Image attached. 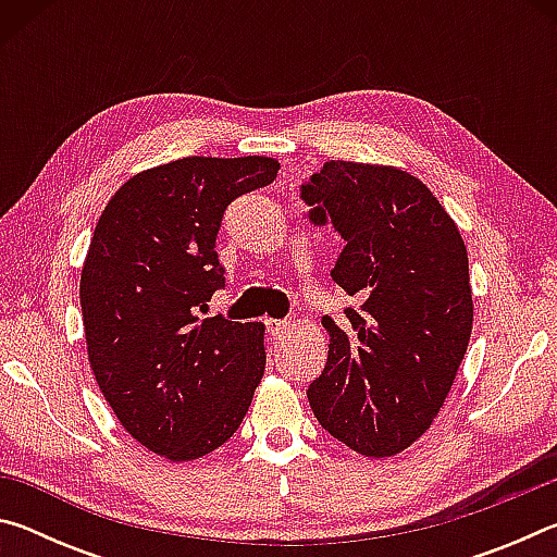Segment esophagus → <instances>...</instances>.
Masks as SVG:
<instances>
[{
  "instance_id": "34e87169",
  "label": "esophagus",
  "mask_w": 557,
  "mask_h": 557,
  "mask_svg": "<svg viewBox=\"0 0 557 557\" xmlns=\"http://www.w3.org/2000/svg\"><path fill=\"white\" fill-rule=\"evenodd\" d=\"M268 334L270 336H282L287 332V326H289V322L287 319H268Z\"/></svg>"
}]
</instances>
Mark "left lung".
Instances as JSON below:
<instances>
[{
  "label": "left lung",
  "instance_id": "obj_1",
  "mask_svg": "<svg viewBox=\"0 0 557 557\" xmlns=\"http://www.w3.org/2000/svg\"><path fill=\"white\" fill-rule=\"evenodd\" d=\"M299 196L309 223L344 240L332 280L356 299L342 324L322 319L329 356L309 405L358 455H398L437 418L467 354L465 240L430 188L395 166L332 159Z\"/></svg>",
  "mask_w": 557,
  "mask_h": 557
}]
</instances>
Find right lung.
<instances>
[{
    "instance_id": "1",
    "label": "right lung",
    "mask_w": 557,
    "mask_h": 557,
    "mask_svg": "<svg viewBox=\"0 0 557 557\" xmlns=\"http://www.w3.org/2000/svg\"><path fill=\"white\" fill-rule=\"evenodd\" d=\"M277 169L270 157L176 159L122 184L96 225L81 275L88 361L122 428L154 455L219 449L265 373V326L199 312L225 287V209Z\"/></svg>"
}]
</instances>
